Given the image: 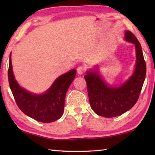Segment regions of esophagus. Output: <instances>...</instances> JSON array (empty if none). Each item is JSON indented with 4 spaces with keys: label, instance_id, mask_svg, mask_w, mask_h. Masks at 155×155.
Returning a JSON list of instances; mask_svg holds the SVG:
<instances>
[{
    "label": "esophagus",
    "instance_id": "34e87169",
    "mask_svg": "<svg viewBox=\"0 0 155 155\" xmlns=\"http://www.w3.org/2000/svg\"><path fill=\"white\" fill-rule=\"evenodd\" d=\"M85 67L81 65V66H79L77 68V73L79 75H82L84 73V72H85Z\"/></svg>",
    "mask_w": 155,
    "mask_h": 155
}]
</instances>
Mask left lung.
<instances>
[{
	"label": "left lung",
	"mask_w": 155,
	"mask_h": 155,
	"mask_svg": "<svg viewBox=\"0 0 155 155\" xmlns=\"http://www.w3.org/2000/svg\"><path fill=\"white\" fill-rule=\"evenodd\" d=\"M124 40L134 44L136 51L135 70L127 81L118 87H113L107 84L95 69L89 70L84 77L91 108L104 117L118 116L132 108L137 103L145 80L146 65L140 43L129 31L125 32Z\"/></svg>",
	"instance_id": "left-lung-1"
}]
</instances>
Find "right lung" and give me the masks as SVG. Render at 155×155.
<instances>
[{
  "mask_svg": "<svg viewBox=\"0 0 155 155\" xmlns=\"http://www.w3.org/2000/svg\"><path fill=\"white\" fill-rule=\"evenodd\" d=\"M76 74L77 70H71L57 78L44 93L33 94L22 88L15 79L9 55L8 79L13 96L21 111L38 122H52L62 116L65 94Z\"/></svg>",
  "mask_w": 155,
  "mask_h": 155,
  "instance_id": "add662e5",
  "label": "right lung"
}]
</instances>
